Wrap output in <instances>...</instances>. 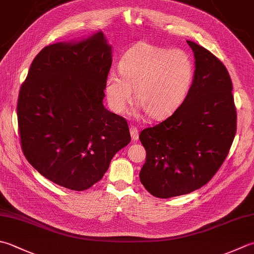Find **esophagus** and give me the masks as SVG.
I'll return each mask as SVG.
<instances>
[{"label":"esophagus","instance_id":"1","mask_svg":"<svg viewBox=\"0 0 254 254\" xmlns=\"http://www.w3.org/2000/svg\"><path fill=\"white\" fill-rule=\"evenodd\" d=\"M130 133H131L132 140L133 141H137V138H138V130H137V127H130Z\"/></svg>","mask_w":254,"mask_h":254}]
</instances>
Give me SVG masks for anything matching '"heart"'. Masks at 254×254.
I'll use <instances>...</instances> for the list:
<instances>
[{"mask_svg": "<svg viewBox=\"0 0 254 254\" xmlns=\"http://www.w3.org/2000/svg\"><path fill=\"white\" fill-rule=\"evenodd\" d=\"M120 76L109 73L104 91L109 106L123 113L134 97L138 108L152 119H164L185 101L195 78V64L182 49L140 42L123 54L118 64Z\"/></svg>", "mask_w": 254, "mask_h": 254, "instance_id": "b5f03b06", "label": "heart"}]
</instances>
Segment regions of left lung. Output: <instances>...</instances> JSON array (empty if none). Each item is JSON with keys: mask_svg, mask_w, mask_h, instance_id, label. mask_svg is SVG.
<instances>
[{"mask_svg": "<svg viewBox=\"0 0 254 254\" xmlns=\"http://www.w3.org/2000/svg\"><path fill=\"white\" fill-rule=\"evenodd\" d=\"M187 44L195 56L190 93L170 118L140 133L146 151L140 181L158 198L185 195L206 185L226 160L237 131L227 68L200 45Z\"/></svg>", "mask_w": 254, "mask_h": 254, "instance_id": "left-lung-1", "label": "left lung"}]
</instances>
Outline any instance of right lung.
<instances>
[{"label": "right lung", "mask_w": 254, "mask_h": 254, "mask_svg": "<svg viewBox=\"0 0 254 254\" xmlns=\"http://www.w3.org/2000/svg\"><path fill=\"white\" fill-rule=\"evenodd\" d=\"M112 48L102 32L43 48L17 100L22 150L39 174L59 186L86 190L131 141L124 118L103 106Z\"/></svg>", "instance_id": "1"}]
</instances>
